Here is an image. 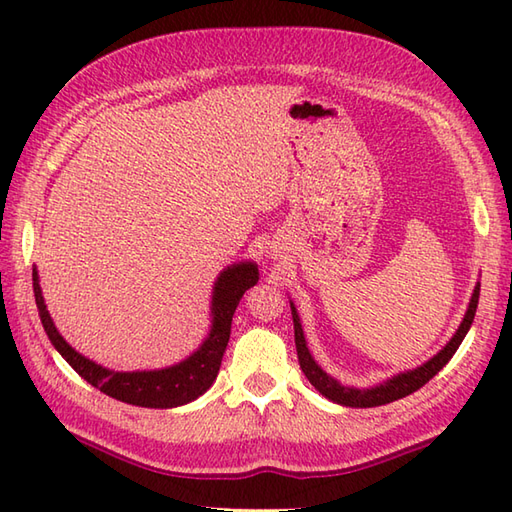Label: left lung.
<instances>
[{
  "label": "left lung",
  "mask_w": 512,
  "mask_h": 512,
  "mask_svg": "<svg viewBox=\"0 0 512 512\" xmlns=\"http://www.w3.org/2000/svg\"><path fill=\"white\" fill-rule=\"evenodd\" d=\"M478 299H480V283L473 288L469 307L465 312V318H462L460 327L456 329V334L451 336V340L445 344V347L438 351L434 358L423 362L421 366L412 368V371H403L392 375L386 382L371 386V388H353V386H342L338 379L325 373L323 368L316 364L312 358L310 349H307V342L303 336V327H301V318L299 312H296L294 303L290 301V310H292V320H294V342H296V353H299V364L305 377L310 379V384L320 392V395L327 397L329 401L340 403V406H349V408H375V406H386L390 401H397L417 392L421 386H425L430 379L441 371V368L454 358V353L458 351L460 342L465 340L467 331L471 329L475 310H478Z\"/></svg>",
  "instance_id": "obj_1"
}]
</instances>
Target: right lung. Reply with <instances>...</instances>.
Here are the masks:
<instances>
[{
  "label": "right lung",
  "instance_id": "add662e5",
  "mask_svg": "<svg viewBox=\"0 0 512 512\" xmlns=\"http://www.w3.org/2000/svg\"><path fill=\"white\" fill-rule=\"evenodd\" d=\"M257 281L259 270L255 261H240V264H231L224 268L216 283H213L211 329L200 347L189 358L174 366L159 368V371L126 373L111 371V368L95 364L93 360L78 353L74 347H69V342L58 334L54 320L50 312H47L37 266L32 268L34 299H37L43 329L54 344V349L63 355L67 364L82 379H87L91 386L100 388L104 395L141 408H176L205 395L211 384L216 382L222 355L227 351L235 307L240 303L244 292L253 288Z\"/></svg>",
  "mask_w": 512,
  "mask_h": 512
}]
</instances>
